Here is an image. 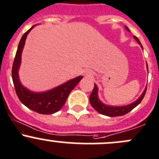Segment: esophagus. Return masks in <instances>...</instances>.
I'll use <instances>...</instances> for the list:
<instances>
[{"label":"esophagus","instance_id":"esophagus-1","mask_svg":"<svg viewBox=\"0 0 159 159\" xmlns=\"http://www.w3.org/2000/svg\"><path fill=\"white\" fill-rule=\"evenodd\" d=\"M92 75V74L91 73V72H88L87 74H86V76H89V77H91Z\"/></svg>","mask_w":159,"mask_h":159}]
</instances>
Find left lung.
Returning a JSON list of instances; mask_svg holds the SVG:
<instances>
[{"instance_id": "1", "label": "left lung", "mask_w": 159, "mask_h": 159, "mask_svg": "<svg viewBox=\"0 0 159 159\" xmlns=\"http://www.w3.org/2000/svg\"><path fill=\"white\" fill-rule=\"evenodd\" d=\"M126 30H127L128 32H130L127 26H125ZM134 38L136 39L137 42L141 45V48L143 49L142 45L141 44V42L139 41L138 37L134 36ZM147 67H148V64H147ZM98 87H97L96 84H95L94 85V89L93 91H92V94H91L90 97H89V101H90L91 105H92V107L95 109L99 113L102 114V115L105 116H123L127 114V112H130L134 108L136 107L138 105L140 104L141 101H142L143 98L144 97V95L146 93V90H147V87L144 89V92L143 93L141 94V96L134 101V102L130 103V104L127 105V106H108V105L104 104L103 102H102L101 100L98 98Z\"/></svg>"}]
</instances>
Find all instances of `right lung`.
I'll return each instance as SVG.
<instances>
[{"mask_svg": "<svg viewBox=\"0 0 159 159\" xmlns=\"http://www.w3.org/2000/svg\"><path fill=\"white\" fill-rule=\"evenodd\" d=\"M35 26H32L22 35L20 40L12 66V80L18 98L26 107L40 114H53L63 107L70 92L83 77L78 76L57 87L42 92H32L22 85L18 76V70L21 62V53L28 34Z\"/></svg>", "mask_w": 159, "mask_h": 159, "instance_id": "1", "label": "right lung"}]
</instances>
